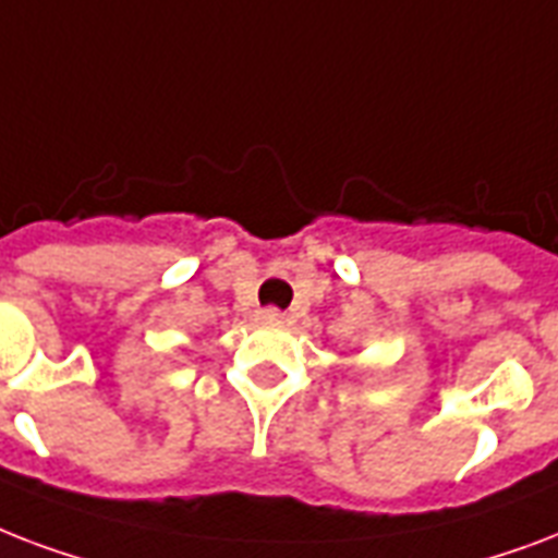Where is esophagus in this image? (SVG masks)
Wrapping results in <instances>:
<instances>
[{
    "instance_id": "34e87169",
    "label": "esophagus",
    "mask_w": 558,
    "mask_h": 558,
    "mask_svg": "<svg viewBox=\"0 0 558 558\" xmlns=\"http://www.w3.org/2000/svg\"><path fill=\"white\" fill-rule=\"evenodd\" d=\"M258 323H262V326H284V314L276 308H265L258 311Z\"/></svg>"
}]
</instances>
